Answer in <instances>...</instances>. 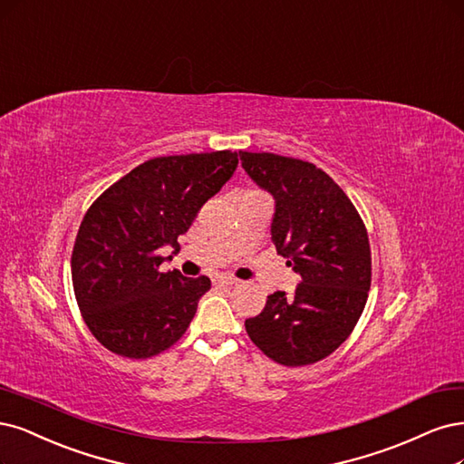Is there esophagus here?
Segmentation results:
<instances>
[{
	"label": "esophagus",
	"instance_id": "1",
	"mask_svg": "<svg viewBox=\"0 0 464 464\" xmlns=\"http://www.w3.org/2000/svg\"><path fill=\"white\" fill-rule=\"evenodd\" d=\"M213 282L217 285H234V284H237V280L232 278V276H217Z\"/></svg>",
	"mask_w": 464,
	"mask_h": 464
}]
</instances>
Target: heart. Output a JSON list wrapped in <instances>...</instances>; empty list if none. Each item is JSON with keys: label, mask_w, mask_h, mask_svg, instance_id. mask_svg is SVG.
Masks as SVG:
<instances>
[{"label": "heart", "mask_w": 464, "mask_h": 464, "mask_svg": "<svg viewBox=\"0 0 464 464\" xmlns=\"http://www.w3.org/2000/svg\"><path fill=\"white\" fill-rule=\"evenodd\" d=\"M247 194H257V191H247Z\"/></svg>", "instance_id": "1"}]
</instances>
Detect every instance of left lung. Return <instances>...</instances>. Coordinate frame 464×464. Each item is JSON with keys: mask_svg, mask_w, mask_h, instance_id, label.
<instances>
[{"mask_svg": "<svg viewBox=\"0 0 464 464\" xmlns=\"http://www.w3.org/2000/svg\"><path fill=\"white\" fill-rule=\"evenodd\" d=\"M242 167L275 198L270 236L301 284L275 292L246 321L251 342L284 366L313 364L353 332L371 290V244L355 205L313 163L239 151Z\"/></svg>", "mask_w": 464, "mask_h": 464, "instance_id": "1", "label": "left lung"}]
</instances>
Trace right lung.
Here are the masks:
<instances>
[{"label":"right lung","mask_w":464,"mask_h":464,"mask_svg":"<svg viewBox=\"0 0 464 464\" xmlns=\"http://www.w3.org/2000/svg\"><path fill=\"white\" fill-rule=\"evenodd\" d=\"M236 167L237 153L230 150L155 157L92 203L80 222L71 270L80 313L103 347L150 359L182 338L211 280L161 273L159 249H180L179 236Z\"/></svg>","instance_id":"1"}]
</instances>
